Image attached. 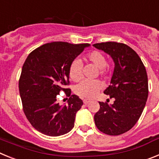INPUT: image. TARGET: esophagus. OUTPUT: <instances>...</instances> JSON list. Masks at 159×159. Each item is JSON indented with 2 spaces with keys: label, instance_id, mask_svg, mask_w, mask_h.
Returning <instances> with one entry per match:
<instances>
[{
  "label": "esophagus",
  "instance_id": "34e87169",
  "mask_svg": "<svg viewBox=\"0 0 159 159\" xmlns=\"http://www.w3.org/2000/svg\"><path fill=\"white\" fill-rule=\"evenodd\" d=\"M90 102V99H84V104H88V102Z\"/></svg>",
  "mask_w": 159,
  "mask_h": 159
}]
</instances>
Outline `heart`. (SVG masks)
I'll return each instance as SVG.
<instances>
[{
  "label": "heart",
  "mask_w": 159,
  "mask_h": 159,
  "mask_svg": "<svg viewBox=\"0 0 159 159\" xmlns=\"http://www.w3.org/2000/svg\"><path fill=\"white\" fill-rule=\"evenodd\" d=\"M85 61L93 64L97 68L99 69L101 75H106L109 72L107 67V58L104 55L99 51H92L84 55ZM83 64L80 60H74L70 64L69 76L71 80L78 82L82 79ZM102 88V84L99 80H84L76 85L75 92L79 96L91 99L95 97Z\"/></svg>",
  "instance_id": "heart-1"
}]
</instances>
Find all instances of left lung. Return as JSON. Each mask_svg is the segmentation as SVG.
Masks as SVG:
<instances>
[{
	"mask_svg": "<svg viewBox=\"0 0 159 159\" xmlns=\"http://www.w3.org/2000/svg\"><path fill=\"white\" fill-rule=\"evenodd\" d=\"M110 55L115 63L111 85L104 94L115 101L111 105L99 102L100 108L94 116L100 131L119 135L134 127L141 116L148 97V79L145 66L135 52L127 44L105 42L93 44Z\"/></svg>",
	"mask_w": 159,
	"mask_h": 159,
	"instance_id": "obj_1",
	"label": "left lung"
}]
</instances>
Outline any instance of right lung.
<instances>
[{"mask_svg":"<svg viewBox=\"0 0 159 159\" xmlns=\"http://www.w3.org/2000/svg\"><path fill=\"white\" fill-rule=\"evenodd\" d=\"M89 46L61 41L48 43L33 50L24 63L19 80L24 113L42 134L56 137L74 127L75 114L84 102L66 88L69 84V67ZM62 90L70 97L65 105L57 102L56 95Z\"/></svg>","mask_w":159,"mask_h":159,"instance_id":"1","label":"right lung"}]
</instances>
